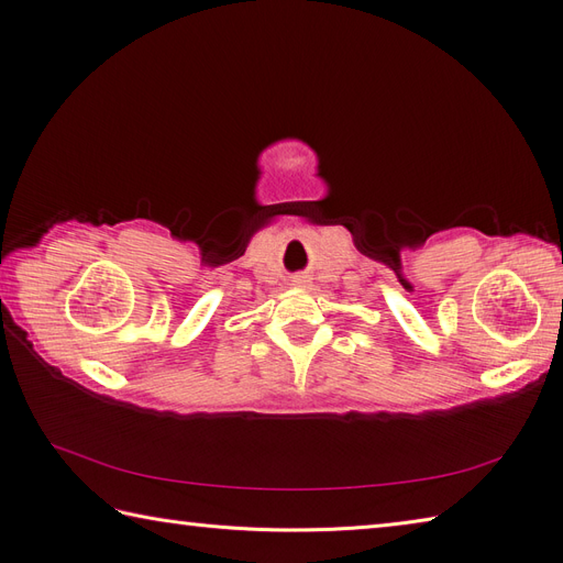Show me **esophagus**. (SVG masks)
Masks as SVG:
<instances>
[{"mask_svg":"<svg viewBox=\"0 0 563 563\" xmlns=\"http://www.w3.org/2000/svg\"><path fill=\"white\" fill-rule=\"evenodd\" d=\"M310 284V279H308V275H296L294 277V286H300V288H305Z\"/></svg>","mask_w":563,"mask_h":563,"instance_id":"esophagus-1","label":"esophagus"}]
</instances>
